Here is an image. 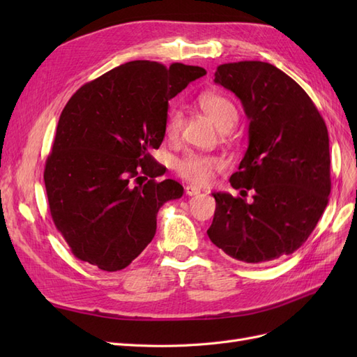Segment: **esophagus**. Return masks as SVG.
<instances>
[{
	"label": "esophagus",
	"instance_id": "1",
	"mask_svg": "<svg viewBox=\"0 0 357 357\" xmlns=\"http://www.w3.org/2000/svg\"><path fill=\"white\" fill-rule=\"evenodd\" d=\"M185 192H186V195H189V197H195V195H199V193H201V190L197 186H192V185L186 186Z\"/></svg>",
	"mask_w": 357,
	"mask_h": 357
}]
</instances>
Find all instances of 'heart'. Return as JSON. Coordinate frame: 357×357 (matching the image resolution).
I'll return each mask as SVG.
<instances>
[{"label":"heart","mask_w":357,"mask_h":357,"mask_svg":"<svg viewBox=\"0 0 357 357\" xmlns=\"http://www.w3.org/2000/svg\"><path fill=\"white\" fill-rule=\"evenodd\" d=\"M198 102L201 110L211 119L220 131H229L235 125L236 119H238L235 105L223 95L211 92L202 93ZM183 125H185V117H183V114L178 110L169 112L165 125L167 135L169 138H177L181 132ZM222 167L223 162L219 158L192 153L178 162L177 171L183 178H186L188 181L193 183V185L205 186L213 180L214 172L219 171Z\"/></svg>","instance_id":"obj_1"}]
</instances>
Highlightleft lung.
Returning <instances> with one entry per match:
<instances>
[{
	"label": "left lung",
	"instance_id": "1",
	"mask_svg": "<svg viewBox=\"0 0 357 357\" xmlns=\"http://www.w3.org/2000/svg\"><path fill=\"white\" fill-rule=\"evenodd\" d=\"M214 83L234 92L248 119V147L231 186L250 202L215 192L207 234L213 244L247 264L294 253L307 241L331 193L329 135L301 86L268 62L223 63Z\"/></svg>",
	"mask_w": 357,
	"mask_h": 357
}]
</instances>
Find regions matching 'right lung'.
<instances>
[{
    "label": "right lung",
    "instance_id": "add662e5",
    "mask_svg": "<svg viewBox=\"0 0 357 357\" xmlns=\"http://www.w3.org/2000/svg\"><path fill=\"white\" fill-rule=\"evenodd\" d=\"M201 67L131 61L83 84L61 113L45 185L53 223L73 255L102 271L126 268L156 234L183 186L150 155L165 137L168 101ZM143 175L151 178L134 185Z\"/></svg>",
    "mask_w": 357,
    "mask_h": 357
}]
</instances>
